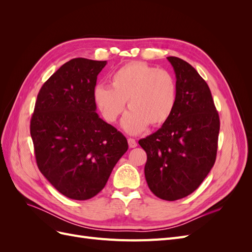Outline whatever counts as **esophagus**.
I'll list each match as a JSON object with an SVG mask.
<instances>
[{"mask_svg":"<svg viewBox=\"0 0 252 252\" xmlns=\"http://www.w3.org/2000/svg\"><path fill=\"white\" fill-rule=\"evenodd\" d=\"M128 145H129V147H130V148H134V147L138 146V144H136L135 140L131 139V138L128 139Z\"/></svg>","mask_w":252,"mask_h":252,"instance_id":"esophagus-1","label":"esophagus"}]
</instances>
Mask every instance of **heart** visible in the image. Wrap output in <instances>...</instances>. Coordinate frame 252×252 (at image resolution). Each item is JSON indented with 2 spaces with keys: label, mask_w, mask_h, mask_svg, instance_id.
Here are the masks:
<instances>
[{
  "label": "heart",
  "mask_w": 252,
  "mask_h": 252,
  "mask_svg": "<svg viewBox=\"0 0 252 252\" xmlns=\"http://www.w3.org/2000/svg\"><path fill=\"white\" fill-rule=\"evenodd\" d=\"M110 87L97 85L94 100L108 123H114L124 111L122 128L129 134L143 132L150 124L161 126L169 120L177 104L178 86L173 75L144 62L129 63L110 75Z\"/></svg>",
  "instance_id": "heart-1"
}]
</instances>
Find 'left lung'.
<instances>
[{"label": "left lung", "mask_w": 252, "mask_h": 252, "mask_svg": "<svg viewBox=\"0 0 252 252\" xmlns=\"http://www.w3.org/2000/svg\"><path fill=\"white\" fill-rule=\"evenodd\" d=\"M177 79V104L158 131L139 141L146 151L145 178L162 200L175 201L192 193L216 162L220 119L210 89L194 68L168 57Z\"/></svg>", "instance_id": "8db88e82"}]
</instances>
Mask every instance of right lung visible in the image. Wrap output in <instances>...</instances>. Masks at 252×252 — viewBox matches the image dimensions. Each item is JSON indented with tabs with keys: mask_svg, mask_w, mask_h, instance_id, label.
Segmentation results:
<instances>
[{
	"mask_svg": "<svg viewBox=\"0 0 252 252\" xmlns=\"http://www.w3.org/2000/svg\"><path fill=\"white\" fill-rule=\"evenodd\" d=\"M107 61L72 59L44 83L30 121L37 167L59 192L84 201L105 187L128 149L96 113L94 90Z\"/></svg>",
	"mask_w": 252,
	"mask_h": 252,
	"instance_id": "obj_1",
	"label": "right lung"
}]
</instances>
